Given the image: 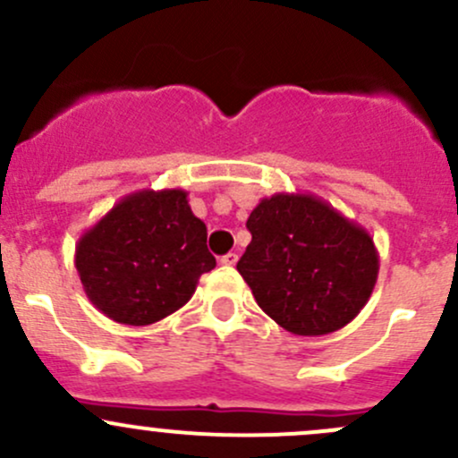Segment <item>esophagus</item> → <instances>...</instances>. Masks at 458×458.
Masks as SVG:
<instances>
[{"label": "esophagus", "instance_id": "obj_1", "mask_svg": "<svg viewBox=\"0 0 458 458\" xmlns=\"http://www.w3.org/2000/svg\"><path fill=\"white\" fill-rule=\"evenodd\" d=\"M237 261H239V257H237V254H234V252H228V254H224V257L219 259V263H221V266H228V267H233L234 263H237Z\"/></svg>", "mask_w": 458, "mask_h": 458}]
</instances>
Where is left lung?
Segmentation results:
<instances>
[{"label":"left lung","instance_id":"1","mask_svg":"<svg viewBox=\"0 0 458 458\" xmlns=\"http://www.w3.org/2000/svg\"><path fill=\"white\" fill-rule=\"evenodd\" d=\"M237 269L259 307L296 335L343 329L367 305L379 254L367 228L311 192L263 197Z\"/></svg>","mask_w":458,"mask_h":458}]
</instances>
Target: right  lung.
Listing matches in <instances>:
<instances>
[{
  "mask_svg": "<svg viewBox=\"0 0 458 458\" xmlns=\"http://www.w3.org/2000/svg\"><path fill=\"white\" fill-rule=\"evenodd\" d=\"M189 192L142 189L81 234L74 266L91 305L120 325L144 327L191 301L216 266Z\"/></svg>",
  "mask_w": 458,
  "mask_h": 458,
  "instance_id": "right-lung-1",
  "label": "right lung"
}]
</instances>
